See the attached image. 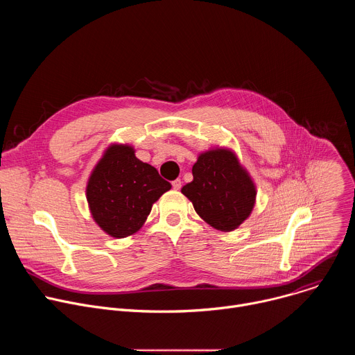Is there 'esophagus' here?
Returning <instances> with one entry per match:
<instances>
[{
  "label": "esophagus",
  "instance_id": "1",
  "mask_svg": "<svg viewBox=\"0 0 355 355\" xmlns=\"http://www.w3.org/2000/svg\"><path fill=\"white\" fill-rule=\"evenodd\" d=\"M171 185H173V188H174V189H177V191H178V189H181V185H182V181H181V180H178V178H177V180H174V181H173V182H171Z\"/></svg>",
  "mask_w": 355,
  "mask_h": 355
}]
</instances>
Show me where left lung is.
Instances as JSON below:
<instances>
[{
  "mask_svg": "<svg viewBox=\"0 0 355 355\" xmlns=\"http://www.w3.org/2000/svg\"><path fill=\"white\" fill-rule=\"evenodd\" d=\"M192 175L181 192L207 223L230 232L248 218L256 202V187L232 151L215 148L199 155Z\"/></svg>",
  "mask_w": 355,
  "mask_h": 355,
  "instance_id": "obj_1",
  "label": "left lung"
}]
</instances>
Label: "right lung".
<instances>
[{
	"mask_svg": "<svg viewBox=\"0 0 355 355\" xmlns=\"http://www.w3.org/2000/svg\"><path fill=\"white\" fill-rule=\"evenodd\" d=\"M170 188L153 166L135 156L133 147L112 144L88 180L87 200L98 226L122 239L143 226L151 207Z\"/></svg>",
	"mask_w": 355,
	"mask_h": 355,
	"instance_id": "add662e5",
	"label": "right lung"
}]
</instances>
